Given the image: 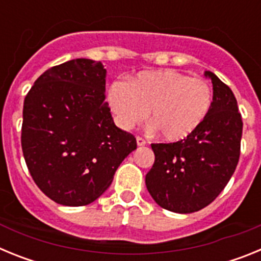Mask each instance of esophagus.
I'll return each instance as SVG.
<instances>
[{
	"instance_id": "34e87169",
	"label": "esophagus",
	"mask_w": 261,
	"mask_h": 261,
	"mask_svg": "<svg viewBox=\"0 0 261 261\" xmlns=\"http://www.w3.org/2000/svg\"><path fill=\"white\" fill-rule=\"evenodd\" d=\"M136 141H137L138 146H145V145H146V141H145L142 137H140V136H137V137H136Z\"/></svg>"
}]
</instances>
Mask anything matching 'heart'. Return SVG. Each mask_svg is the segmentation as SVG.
Masks as SVG:
<instances>
[{
  "instance_id": "obj_1",
  "label": "heart",
  "mask_w": 261,
  "mask_h": 261,
  "mask_svg": "<svg viewBox=\"0 0 261 261\" xmlns=\"http://www.w3.org/2000/svg\"><path fill=\"white\" fill-rule=\"evenodd\" d=\"M108 105L116 123L130 129L149 115L151 128L166 141H181L199 128L213 106L208 81L175 69L141 71L126 82L108 89Z\"/></svg>"
}]
</instances>
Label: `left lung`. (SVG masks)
I'll list each match as a JSON object with an SVG mask.
<instances>
[{
    "label": "left lung",
    "instance_id": "left-lung-1",
    "mask_svg": "<svg viewBox=\"0 0 261 261\" xmlns=\"http://www.w3.org/2000/svg\"><path fill=\"white\" fill-rule=\"evenodd\" d=\"M213 106L190 137L170 144H151L154 165L145 183L154 201L175 213H193L208 206L234 174L241 155L243 121L234 94L212 71Z\"/></svg>",
    "mask_w": 261,
    "mask_h": 261
}]
</instances>
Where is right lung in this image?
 Masks as SVG:
<instances>
[{"instance_id":"right-lung-1","label":"right lung","mask_w":261,"mask_h":261,"mask_svg":"<svg viewBox=\"0 0 261 261\" xmlns=\"http://www.w3.org/2000/svg\"><path fill=\"white\" fill-rule=\"evenodd\" d=\"M105 91L102 62L75 59L45 70L24 98L23 156L36 186L57 204L95 201L137 147L135 136L115 125Z\"/></svg>"}]
</instances>
